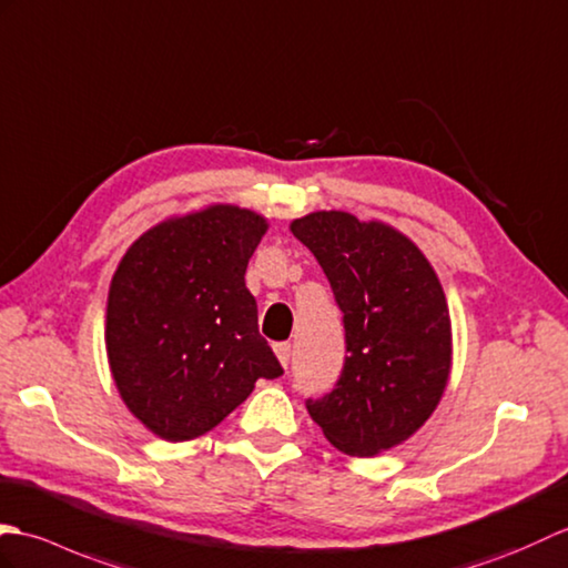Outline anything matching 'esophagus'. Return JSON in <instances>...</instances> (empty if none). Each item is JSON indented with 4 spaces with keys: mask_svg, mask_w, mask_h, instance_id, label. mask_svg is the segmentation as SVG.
Returning a JSON list of instances; mask_svg holds the SVG:
<instances>
[{
    "mask_svg": "<svg viewBox=\"0 0 568 568\" xmlns=\"http://www.w3.org/2000/svg\"><path fill=\"white\" fill-rule=\"evenodd\" d=\"M274 355H276V359L282 362V367H286L288 359H292V345H288V343H276L274 345Z\"/></svg>",
    "mask_w": 568,
    "mask_h": 568,
    "instance_id": "obj_1",
    "label": "esophagus"
}]
</instances>
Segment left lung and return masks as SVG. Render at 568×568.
<instances>
[{
	"label": "left lung",
	"mask_w": 568,
	"mask_h": 568,
	"mask_svg": "<svg viewBox=\"0 0 568 568\" xmlns=\"http://www.w3.org/2000/svg\"><path fill=\"white\" fill-rule=\"evenodd\" d=\"M292 233L323 267L349 355L331 394L306 400L327 443L376 457L430 418L452 369V323L433 264L408 235L347 211H313Z\"/></svg>",
	"instance_id": "left-lung-1"
}]
</instances>
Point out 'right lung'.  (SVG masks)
<instances>
[{"label":"right lung","instance_id":"add662e5","mask_svg":"<svg viewBox=\"0 0 568 568\" xmlns=\"http://www.w3.org/2000/svg\"><path fill=\"white\" fill-rule=\"evenodd\" d=\"M267 229L255 211L213 204L153 225L113 272L111 376L125 408L168 443L213 430L257 379L284 374L245 286Z\"/></svg>","mask_w":568,"mask_h":568}]
</instances>
